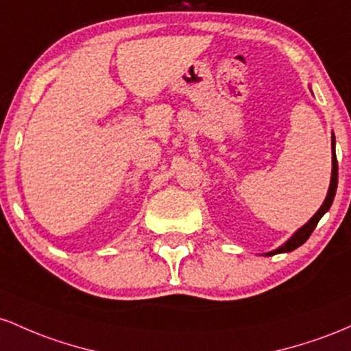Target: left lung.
I'll use <instances>...</instances> for the list:
<instances>
[{
	"instance_id": "obj_1",
	"label": "left lung",
	"mask_w": 351,
	"mask_h": 351,
	"mask_svg": "<svg viewBox=\"0 0 351 351\" xmlns=\"http://www.w3.org/2000/svg\"><path fill=\"white\" fill-rule=\"evenodd\" d=\"M337 186H338V162H337V154H335V134L332 132V179H330V187H328V192H326L324 204H322V207L315 212L313 217L310 219L305 226H302L300 228H298V230L295 232L292 237L287 240L285 243H282L278 249L267 252L265 254L267 257H270V255H275V254H285V252H292L295 249H298L302 243L306 242V239L312 235L315 227H317L318 220L324 217L326 212L330 210V207H332L335 194H337Z\"/></svg>"
}]
</instances>
